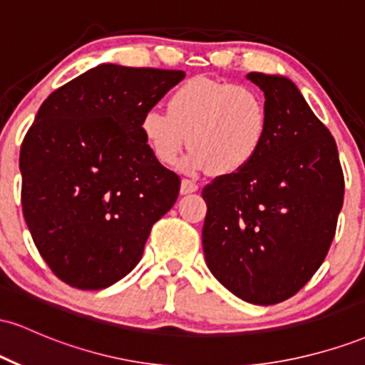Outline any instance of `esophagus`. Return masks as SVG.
<instances>
[{
	"label": "esophagus",
	"mask_w": 365,
	"mask_h": 365,
	"mask_svg": "<svg viewBox=\"0 0 365 365\" xmlns=\"http://www.w3.org/2000/svg\"><path fill=\"white\" fill-rule=\"evenodd\" d=\"M199 185L194 182V180H188V178H183L182 180V187H180V192L182 194H192V192H195Z\"/></svg>",
	"instance_id": "esophagus-1"
}]
</instances>
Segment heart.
<instances>
[{
    "mask_svg": "<svg viewBox=\"0 0 365 365\" xmlns=\"http://www.w3.org/2000/svg\"><path fill=\"white\" fill-rule=\"evenodd\" d=\"M267 121L266 99L257 89L195 77L171 92L168 111L149 108L140 118V132L163 165H175L188 140L192 153L183 168L233 175L259 154Z\"/></svg>",
    "mask_w": 365,
    "mask_h": 365,
    "instance_id": "heart-1",
    "label": "heart"
}]
</instances>
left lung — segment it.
Instances as JSON below:
<instances>
[{"label": "left lung", "mask_w": 365, "mask_h": 365, "mask_svg": "<svg viewBox=\"0 0 365 365\" xmlns=\"http://www.w3.org/2000/svg\"><path fill=\"white\" fill-rule=\"evenodd\" d=\"M264 92L267 135L247 168L204 187L206 264L238 299L273 305L319 269L343 206L336 142L290 78L247 75Z\"/></svg>", "instance_id": "left-lung-1"}]
</instances>
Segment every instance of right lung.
Returning a JSON list of instances; mask_svg holds the SVG:
<instances>
[{
  "mask_svg": "<svg viewBox=\"0 0 365 365\" xmlns=\"http://www.w3.org/2000/svg\"><path fill=\"white\" fill-rule=\"evenodd\" d=\"M183 77L103 63L41 104L20 148L22 211L39 254L70 287L101 290L127 276L177 202L178 175L154 156L140 118Z\"/></svg>",
  "mask_w": 365,
  "mask_h": 365,
  "instance_id": "obj_1",
  "label": "right lung"
}]
</instances>
